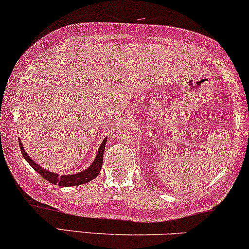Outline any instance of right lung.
Here are the masks:
<instances>
[{
  "label": "right lung",
  "mask_w": 249,
  "mask_h": 249,
  "mask_svg": "<svg viewBox=\"0 0 249 249\" xmlns=\"http://www.w3.org/2000/svg\"><path fill=\"white\" fill-rule=\"evenodd\" d=\"M106 142H107V138L102 141L101 146L99 148V152L96 154L95 160H94L90 166H88L86 170L84 171L78 172V174L74 175H63V176H58V174H55V172L49 171V170L43 169L42 166H40L37 163H36L31 159L30 156L27 155V153L24 150V146L21 143V141L19 139V147H20V152L23 154V156L25 157L28 164H30L32 168L36 170V171L39 172V174L42 176L46 180H48L49 182L54 185H59V186H77V185H81V184H86V182L93 180L94 178L97 177V175L100 174L102 168V163H103V152H105V147H106Z\"/></svg>",
  "instance_id": "add662e5"
}]
</instances>
